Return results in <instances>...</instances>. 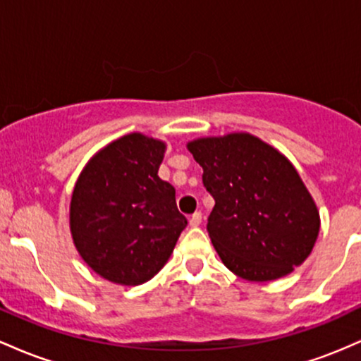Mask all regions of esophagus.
<instances>
[{
    "instance_id": "esophagus-1",
    "label": "esophagus",
    "mask_w": 361,
    "mask_h": 361,
    "mask_svg": "<svg viewBox=\"0 0 361 361\" xmlns=\"http://www.w3.org/2000/svg\"><path fill=\"white\" fill-rule=\"evenodd\" d=\"M201 220H202V214L200 212H196L194 214H191V218H189V225H191V226H200L201 225Z\"/></svg>"
}]
</instances>
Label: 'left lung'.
Segmentation results:
<instances>
[{
	"label": "left lung",
	"mask_w": 361,
	"mask_h": 361,
	"mask_svg": "<svg viewBox=\"0 0 361 361\" xmlns=\"http://www.w3.org/2000/svg\"><path fill=\"white\" fill-rule=\"evenodd\" d=\"M188 148L214 200L206 230L226 268L249 281H269L309 257L317 208L278 149L247 133L201 137Z\"/></svg>",
	"instance_id": "1"
}]
</instances>
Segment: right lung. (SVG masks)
Here are the masks:
<instances>
[{
	"instance_id": "right-lung-1",
	"label": "right lung",
	"mask_w": 361,
	"mask_h": 361,
	"mask_svg": "<svg viewBox=\"0 0 361 361\" xmlns=\"http://www.w3.org/2000/svg\"><path fill=\"white\" fill-rule=\"evenodd\" d=\"M165 145L140 133L100 149L80 176L70 208L73 240L97 274L141 285L164 268L188 220L159 177Z\"/></svg>"
}]
</instances>
